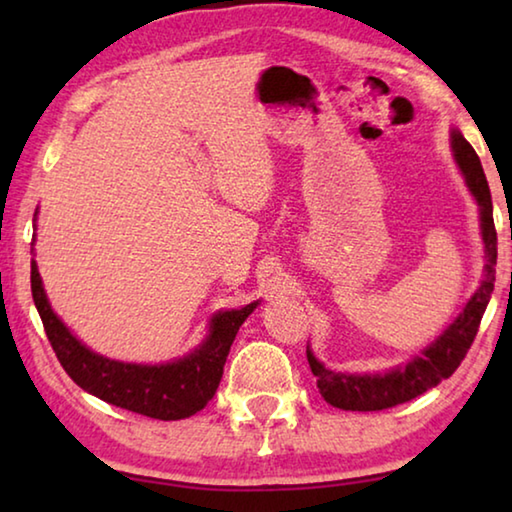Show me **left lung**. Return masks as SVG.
<instances>
[{
	"instance_id": "left-lung-1",
	"label": "left lung",
	"mask_w": 512,
	"mask_h": 512,
	"mask_svg": "<svg viewBox=\"0 0 512 512\" xmlns=\"http://www.w3.org/2000/svg\"><path fill=\"white\" fill-rule=\"evenodd\" d=\"M452 146L456 153V162L461 167L465 183L474 194L476 203L481 207V230L485 244V277L479 291L467 302L463 314L445 329L436 343H431L422 357L413 359L406 368H397L386 375H345V372L327 370L314 354L307 350L309 368L314 372L320 395L327 404L343 411H384L393 409L397 404L411 402L429 388L438 386L443 379L454 375V370L461 366L467 350L474 343V336L479 332L483 311L488 307V300L495 289V266H497V230L492 219V196L488 180L481 167V160L472 144L465 137L454 131Z\"/></svg>"
}]
</instances>
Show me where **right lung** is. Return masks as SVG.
Segmentation results:
<instances>
[{
	"label": "right lung",
	"instance_id": "obj_1",
	"mask_svg": "<svg viewBox=\"0 0 512 512\" xmlns=\"http://www.w3.org/2000/svg\"><path fill=\"white\" fill-rule=\"evenodd\" d=\"M31 293L51 348H54L60 366L74 379V384L97 395L103 402L149 415L155 420L189 418L212 400L219 388L230 345L235 341L241 323L257 307V302H250L241 309L216 314L207 341L185 359L167 363V366H135V363H119L99 357L69 334V329L49 307L38 264L33 259Z\"/></svg>",
	"mask_w": 512,
	"mask_h": 512
}]
</instances>
